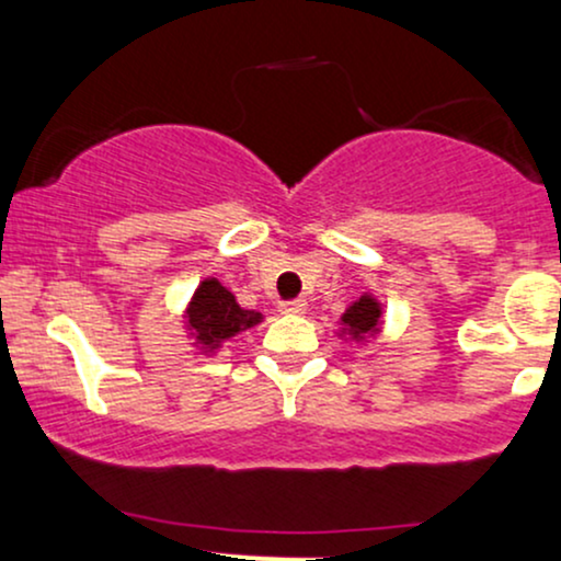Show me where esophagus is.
<instances>
[{
    "instance_id": "1",
    "label": "esophagus",
    "mask_w": 561,
    "mask_h": 561,
    "mask_svg": "<svg viewBox=\"0 0 561 561\" xmlns=\"http://www.w3.org/2000/svg\"><path fill=\"white\" fill-rule=\"evenodd\" d=\"M282 311L285 313H295V317H300V313L308 311V302L306 300H285L282 302Z\"/></svg>"
}]
</instances>
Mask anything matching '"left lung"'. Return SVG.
Masks as SVG:
<instances>
[{
    "mask_svg": "<svg viewBox=\"0 0 561 561\" xmlns=\"http://www.w3.org/2000/svg\"><path fill=\"white\" fill-rule=\"evenodd\" d=\"M379 317H382L379 302L371 298V295H362L353 306H347V311L340 321H343L347 334H353V337H366V334L379 332Z\"/></svg>",
    "mask_w": 561,
    "mask_h": 561,
    "instance_id": "left-lung-1",
    "label": "left lung"
}]
</instances>
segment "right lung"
Segmentation results:
<instances>
[{"label": "right lung", "mask_w": 561, "mask_h": 561, "mask_svg": "<svg viewBox=\"0 0 561 561\" xmlns=\"http://www.w3.org/2000/svg\"><path fill=\"white\" fill-rule=\"evenodd\" d=\"M263 317L259 311H244L234 295L218 279H205L192 295L190 308H186V327L192 337L197 340L205 351H216L234 337L237 332L250 330L259 324Z\"/></svg>", "instance_id": "1"}]
</instances>
